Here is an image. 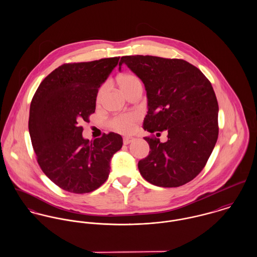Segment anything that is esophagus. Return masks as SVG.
I'll return each instance as SVG.
<instances>
[{
    "mask_svg": "<svg viewBox=\"0 0 257 257\" xmlns=\"http://www.w3.org/2000/svg\"><path fill=\"white\" fill-rule=\"evenodd\" d=\"M135 138H131V137H127V138H124L123 139V145H128V144H131V143H133V142H135Z\"/></svg>",
    "mask_w": 257,
    "mask_h": 257,
    "instance_id": "esophagus-1",
    "label": "esophagus"
}]
</instances>
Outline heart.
<instances>
[{
  "instance_id": "b5f03b06",
  "label": "heart",
  "mask_w": 257,
  "mask_h": 257,
  "mask_svg": "<svg viewBox=\"0 0 257 257\" xmlns=\"http://www.w3.org/2000/svg\"><path fill=\"white\" fill-rule=\"evenodd\" d=\"M117 84H118L120 90L124 94H126L127 92H130L136 88L142 87L141 80L133 74H122V75L118 76ZM106 90H107L106 85H103L99 89L98 94H97V102L98 103L101 102ZM138 119H139V115L134 112L119 114L111 119L110 126L112 127V130H114L117 133L130 134L133 131V127L136 124V122L138 121Z\"/></svg>"
}]
</instances>
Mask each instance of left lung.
Instances as JSON below:
<instances>
[{"mask_svg": "<svg viewBox=\"0 0 257 257\" xmlns=\"http://www.w3.org/2000/svg\"><path fill=\"white\" fill-rule=\"evenodd\" d=\"M122 64L146 87L144 128L156 136L168 133L166 143L145 138L150 151L139 162L142 176L159 187L190 182L205 167L219 136V105L211 82L183 59L132 55L120 58L119 70Z\"/></svg>", "mask_w": 257, "mask_h": 257, "instance_id": "left-lung-1", "label": "left lung"}]
</instances>
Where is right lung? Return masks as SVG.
<instances>
[{"label": "right lung", "instance_id": "add662e5", "mask_svg": "<svg viewBox=\"0 0 257 257\" xmlns=\"http://www.w3.org/2000/svg\"><path fill=\"white\" fill-rule=\"evenodd\" d=\"M119 57L63 64L39 85L33 98L29 131L43 173L61 189L90 193L106 182L110 159L122 147L114 133L89 142L81 123L96 110L101 85Z\"/></svg>", "mask_w": 257, "mask_h": 257}]
</instances>
